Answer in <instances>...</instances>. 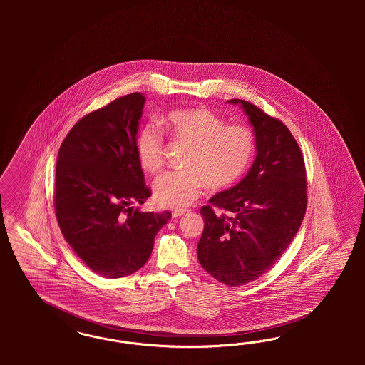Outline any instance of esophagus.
Listing matches in <instances>:
<instances>
[{
	"instance_id": "esophagus-1",
	"label": "esophagus",
	"mask_w": 365,
	"mask_h": 365,
	"mask_svg": "<svg viewBox=\"0 0 365 365\" xmlns=\"http://www.w3.org/2000/svg\"><path fill=\"white\" fill-rule=\"evenodd\" d=\"M183 214H186V210H174L173 211V218H178V217H180Z\"/></svg>"
}]
</instances>
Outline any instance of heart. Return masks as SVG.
I'll return each mask as SVG.
<instances>
[{
	"instance_id": "heart-1",
	"label": "heart",
	"mask_w": 365,
	"mask_h": 365,
	"mask_svg": "<svg viewBox=\"0 0 365 365\" xmlns=\"http://www.w3.org/2000/svg\"><path fill=\"white\" fill-rule=\"evenodd\" d=\"M165 133L177 143L187 144L183 171H170L154 182L156 205L182 210L202 194L203 183L211 188L230 187L240 180L255 154V133L240 123L226 124L207 108L168 112L160 120ZM135 150L140 166L148 173L165 163V139L153 124L136 135Z\"/></svg>"
}]
</instances>
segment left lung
<instances>
[{
	"instance_id": "1",
	"label": "left lung",
	"mask_w": 365,
	"mask_h": 365,
	"mask_svg": "<svg viewBox=\"0 0 365 365\" xmlns=\"http://www.w3.org/2000/svg\"><path fill=\"white\" fill-rule=\"evenodd\" d=\"M229 101L241 104L252 123L257 156L237 186L200 209L205 229L197 255L210 276L240 287L265 274L299 232L308 205L307 171L284 123L249 101Z\"/></svg>"
}]
</instances>
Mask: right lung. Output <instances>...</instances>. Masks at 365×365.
<instances>
[{
  "mask_svg": "<svg viewBox=\"0 0 365 365\" xmlns=\"http://www.w3.org/2000/svg\"><path fill=\"white\" fill-rule=\"evenodd\" d=\"M133 92L81 118L60 145L55 212L66 242L96 274L130 276L150 258L171 212L133 209L151 197L135 140L144 107Z\"/></svg>",
  "mask_w": 365,
  "mask_h": 365,
  "instance_id": "right-lung-1",
  "label": "right lung"
}]
</instances>
